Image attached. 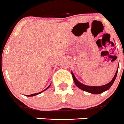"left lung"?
<instances>
[{"label": "left lung", "instance_id": "1", "mask_svg": "<svg viewBox=\"0 0 124 124\" xmlns=\"http://www.w3.org/2000/svg\"><path fill=\"white\" fill-rule=\"evenodd\" d=\"M118 68H117V71L116 73H115V75L114 76V77L113 78V79H112L111 82H109L107 84L105 85H103L101 86H87V85H85L82 84V83L79 82V81L76 79V78L75 77V76H74V74L73 73V72H71V73H72L74 82L75 83L76 85L79 88V89L81 90H82L86 91V92L91 93V94H99L103 93L104 91L108 90L111 87V86L112 85V84H113V82H114L115 79H116V78L117 74V72H118Z\"/></svg>", "mask_w": 124, "mask_h": 124}]
</instances>
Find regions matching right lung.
Segmentation results:
<instances>
[{
    "instance_id": "obj_1",
    "label": "right lung",
    "mask_w": 124,
    "mask_h": 124,
    "mask_svg": "<svg viewBox=\"0 0 124 124\" xmlns=\"http://www.w3.org/2000/svg\"><path fill=\"white\" fill-rule=\"evenodd\" d=\"M50 86H51V84L50 85H49L48 87H47L46 89H45L44 90H43L42 91H40V92H39V93H35V94H31V95H25V96H35V95H38V94H40V93H42V92H43V91H45V90H46L47 89H48L49 87H50Z\"/></svg>"
}]
</instances>
